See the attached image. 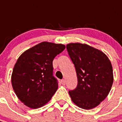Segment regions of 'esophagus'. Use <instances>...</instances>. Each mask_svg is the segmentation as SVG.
I'll return each instance as SVG.
<instances>
[{
    "label": "esophagus",
    "mask_w": 122,
    "mask_h": 122,
    "mask_svg": "<svg viewBox=\"0 0 122 122\" xmlns=\"http://www.w3.org/2000/svg\"><path fill=\"white\" fill-rule=\"evenodd\" d=\"M61 84H62L63 85H65V80H61Z\"/></svg>",
    "instance_id": "1"
}]
</instances>
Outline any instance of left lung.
Instances as JSON below:
<instances>
[{
    "label": "left lung",
    "mask_w": 122,
    "mask_h": 122,
    "mask_svg": "<svg viewBox=\"0 0 122 122\" xmlns=\"http://www.w3.org/2000/svg\"><path fill=\"white\" fill-rule=\"evenodd\" d=\"M66 47L78 78L77 87L69 91V95L78 107L92 109L111 90L114 80L112 64L102 51L87 44L70 43Z\"/></svg>",
    "instance_id": "left-lung-1"
}]
</instances>
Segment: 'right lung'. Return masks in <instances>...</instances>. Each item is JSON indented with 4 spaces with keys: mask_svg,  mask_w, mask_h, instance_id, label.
Instances as JSON below:
<instances>
[{
    "mask_svg": "<svg viewBox=\"0 0 122 122\" xmlns=\"http://www.w3.org/2000/svg\"><path fill=\"white\" fill-rule=\"evenodd\" d=\"M65 48L61 44L43 42L24 51L17 60L12 74V87L28 107H42L57 91L53 60Z\"/></svg>",
    "mask_w": 122,
    "mask_h": 122,
    "instance_id": "right-lung-1",
    "label": "right lung"
}]
</instances>
